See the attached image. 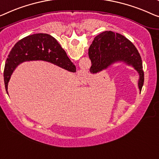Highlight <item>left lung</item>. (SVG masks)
<instances>
[{
    "label": "left lung",
    "mask_w": 159,
    "mask_h": 159,
    "mask_svg": "<svg viewBox=\"0 0 159 159\" xmlns=\"http://www.w3.org/2000/svg\"><path fill=\"white\" fill-rule=\"evenodd\" d=\"M89 50L92 66L90 71L100 72L113 63L122 61L131 66L139 73V89L141 91L144 82L141 57L132 43L121 34L104 31L95 38Z\"/></svg>",
    "instance_id": "8db88e82"
}]
</instances>
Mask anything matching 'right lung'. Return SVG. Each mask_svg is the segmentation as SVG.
Here are the masks:
<instances>
[{
  "instance_id": "obj_1",
  "label": "right lung",
  "mask_w": 159,
  "mask_h": 159,
  "mask_svg": "<svg viewBox=\"0 0 159 159\" xmlns=\"http://www.w3.org/2000/svg\"><path fill=\"white\" fill-rule=\"evenodd\" d=\"M37 60L51 62L69 71H76L66 51L53 36L46 34L28 35L16 43L6 59L4 83L7 93L8 81L15 68L25 61Z\"/></svg>"
}]
</instances>
